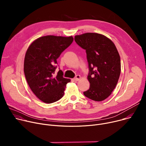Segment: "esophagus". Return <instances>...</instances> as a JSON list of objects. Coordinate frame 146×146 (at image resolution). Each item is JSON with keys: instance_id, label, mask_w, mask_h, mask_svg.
<instances>
[{"instance_id": "esophagus-1", "label": "esophagus", "mask_w": 146, "mask_h": 146, "mask_svg": "<svg viewBox=\"0 0 146 146\" xmlns=\"http://www.w3.org/2000/svg\"><path fill=\"white\" fill-rule=\"evenodd\" d=\"M80 78H81V77H80V75H77L74 78V81H78L80 79Z\"/></svg>"}]
</instances>
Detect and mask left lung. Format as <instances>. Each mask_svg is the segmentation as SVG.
I'll return each instance as SVG.
<instances>
[{"label": "left lung", "instance_id": "obj_1", "mask_svg": "<svg viewBox=\"0 0 146 146\" xmlns=\"http://www.w3.org/2000/svg\"><path fill=\"white\" fill-rule=\"evenodd\" d=\"M76 43L86 50L90 83L84 95L95 101L108 98L114 90L121 73L119 53L113 41L103 35L86 33L74 37Z\"/></svg>", "mask_w": 146, "mask_h": 146}]
</instances>
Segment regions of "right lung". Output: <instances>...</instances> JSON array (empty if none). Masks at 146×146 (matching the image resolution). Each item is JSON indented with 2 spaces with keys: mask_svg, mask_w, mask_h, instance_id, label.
<instances>
[{
  "mask_svg": "<svg viewBox=\"0 0 146 146\" xmlns=\"http://www.w3.org/2000/svg\"><path fill=\"white\" fill-rule=\"evenodd\" d=\"M72 36L48 35L40 37L31 44L25 56L24 70L33 94L44 103H52L63 97L69 78L63 72L55 73L56 59L73 42Z\"/></svg>",
  "mask_w": 146,
  "mask_h": 146,
  "instance_id": "obj_1",
  "label": "right lung"
}]
</instances>
